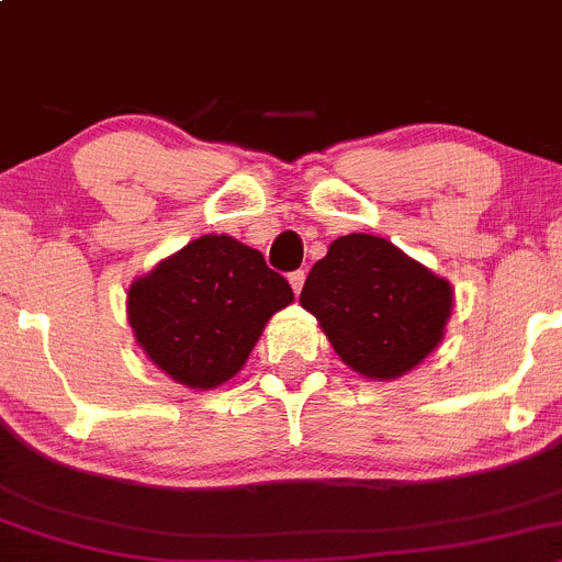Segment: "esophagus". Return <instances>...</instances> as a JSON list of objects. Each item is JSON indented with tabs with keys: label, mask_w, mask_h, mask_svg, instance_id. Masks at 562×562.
<instances>
[{
	"label": "esophagus",
	"mask_w": 562,
	"mask_h": 562,
	"mask_svg": "<svg viewBox=\"0 0 562 562\" xmlns=\"http://www.w3.org/2000/svg\"><path fill=\"white\" fill-rule=\"evenodd\" d=\"M304 280H306V274L304 271H291V274H288V282H291V288H293V293H301V288H304Z\"/></svg>",
	"instance_id": "obj_1"
}]
</instances>
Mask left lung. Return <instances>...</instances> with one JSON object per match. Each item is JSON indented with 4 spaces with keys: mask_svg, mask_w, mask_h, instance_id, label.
Instances as JSON below:
<instances>
[{
    "mask_svg": "<svg viewBox=\"0 0 562 562\" xmlns=\"http://www.w3.org/2000/svg\"><path fill=\"white\" fill-rule=\"evenodd\" d=\"M299 301L352 371L395 380L439 347L452 285L382 236L347 234L312 266Z\"/></svg>",
    "mask_w": 562,
    "mask_h": 562,
    "instance_id": "8db88e82",
    "label": "left lung"
}]
</instances>
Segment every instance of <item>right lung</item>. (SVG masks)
<instances>
[{
    "label": "right lung",
    "mask_w": 562,
    "mask_h": 562,
    "mask_svg": "<svg viewBox=\"0 0 562 562\" xmlns=\"http://www.w3.org/2000/svg\"><path fill=\"white\" fill-rule=\"evenodd\" d=\"M293 301L288 280L234 236L204 234L128 288V323L145 356L188 387L232 380L274 312Z\"/></svg>",
    "instance_id": "obj_1"
}]
</instances>
